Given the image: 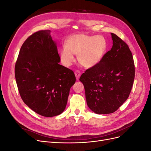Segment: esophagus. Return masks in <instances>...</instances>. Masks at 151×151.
I'll return each mask as SVG.
<instances>
[{"label":"esophagus","instance_id":"34e87169","mask_svg":"<svg viewBox=\"0 0 151 151\" xmlns=\"http://www.w3.org/2000/svg\"><path fill=\"white\" fill-rule=\"evenodd\" d=\"M81 75V72L79 70H76L75 72V76L76 77V79L77 80H79Z\"/></svg>","mask_w":151,"mask_h":151}]
</instances>
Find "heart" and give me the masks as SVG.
I'll list each match as a JSON object with an SVG mask.
<instances>
[{"instance_id":"1","label":"heart","mask_w":151,"mask_h":151,"mask_svg":"<svg viewBox=\"0 0 151 151\" xmlns=\"http://www.w3.org/2000/svg\"><path fill=\"white\" fill-rule=\"evenodd\" d=\"M107 49V42L101 35H89L84 33L72 35L65 42V47L60 49V57L62 63L68 67L78 60L87 68L96 65L102 60Z\"/></svg>"}]
</instances>
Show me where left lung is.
<instances>
[{
	"label": "left lung",
	"instance_id": "8db88e82",
	"mask_svg": "<svg viewBox=\"0 0 151 151\" xmlns=\"http://www.w3.org/2000/svg\"><path fill=\"white\" fill-rule=\"evenodd\" d=\"M111 49L79 81L84 86L88 107L97 114L116 111L129 98L135 78L133 56L127 44L114 33Z\"/></svg>",
	"mask_w": 151,
	"mask_h": 151
}]
</instances>
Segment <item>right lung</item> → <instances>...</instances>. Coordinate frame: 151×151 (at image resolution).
Segmentation results:
<instances>
[{
    "label": "right lung",
    "instance_id": "right-lung-1",
    "mask_svg": "<svg viewBox=\"0 0 151 151\" xmlns=\"http://www.w3.org/2000/svg\"><path fill=\"white\" fill-rule=\"evenodd\" d=\"M60 58L50 30L29 36L22 44L15 65V77L22 101L39 115L52 117L66 107L74 72L59 64Z\"/></svg>",
    "mask_w": 151,
    "mask_h": 151
}]
</instances>
